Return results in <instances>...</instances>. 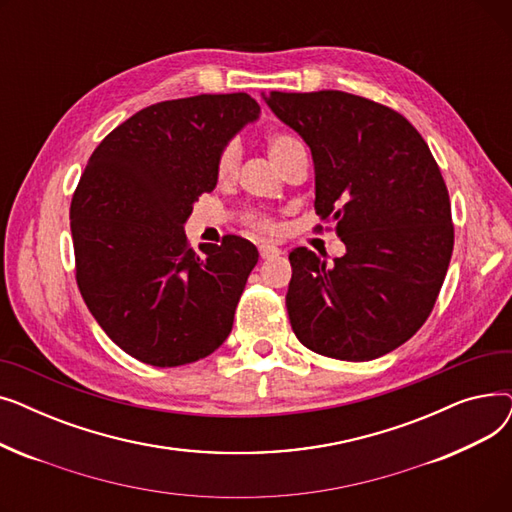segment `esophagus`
I'll list each match as a JSON object with an SVG mask.
<instances>
[{
	"mask_svg": "<svg viewBox=\"0 0 512 512\" xmlns=\"http://www.w3.org/2000/svg\"><path fill=\"white\" fill-rule=\"evenodd\" d=\"M259 253H261V259H274V257L282 255V251L276 245H270V242H263V245H259Z\"/></svg>",
	"mask_w": 512,
	"mask_h": 512,
	"instance_id": "obj_1",
	"label": "esophagus"
}]
</instances>
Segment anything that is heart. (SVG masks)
Instances as JSON below:
<instances>
[{"mask_svg": "<svg viewBox=\"0 0 512 512\" xmlns=\"http://www.w3.org/2000/svg\"><path fill=\"white\" fill-rule=\"evenodd\" d=\"M265 145H267V153H270L276 166H280L294 149L303 147V143L288 132H272L270 137L265 139ZM238 166H240V147L236 141H230L228 145H224V149L218 155V161H215V172H218L220 180H230L238 172ZM247 220L251 226L265 232H272L276 228L274 222L263 213H249Z\"/></svg>", "mask_w": 512, "mask_h": 512, "instance_id": "1", "label": "heart"}]
</instances>
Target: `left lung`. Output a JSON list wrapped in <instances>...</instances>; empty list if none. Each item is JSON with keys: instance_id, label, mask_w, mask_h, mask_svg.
Instances as JSON below:
<instances>
[{"instance_id": "8db88e82", "label": "left lung", "mask_w": 512, "mask_h": 512, "mask_svg": "<svg viewBox=\"0 0 512 512\" xmlns=\"http://www.w3.org/2000/svg\"><path fill=\"white\" fill-rule=\"evenodd\" d=\"M263 99L309 145L315 211L346 247L332 263L290 251V326L313 353L378 359L425 324L448 270L454 226L440 168L415 126L382 103L344 91Z\"/></svg>"}]
</instances>
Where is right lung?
I'll use <instances>...</instances> for the list:
<instances>
[{
    "mask_svg": "<svg viewBox=\"0 0 512 512\" xmlns=\"http://www.w3.org/2000/svg\"><path fill=\"white\" fill-rule=\"evenodd\" d=\"M261 114L247 93L145 107L93 151L70 205L76 284L103 332L153 367L199 361L228 338L259 253L226 236L186 242L195 201L218 184L215 161Z\"/></svg>",
    "mask_w": 512,
    "mask_h": 512,
    "instance_id": "right-lung-1",
    "label": "right lung"
}]
</instances>
